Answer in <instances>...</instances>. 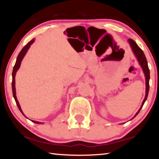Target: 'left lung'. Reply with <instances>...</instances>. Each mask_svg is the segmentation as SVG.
Returning <instances> with one entry per match:
<instances>
[{
  "label": "left lung",
  "mask_w": 159,
  "mask_h": 159,
  "mask_svg": "<svg viewBox=\"0 0 159 159\" xmlns=\"http://www.w3.org/2000/svg\"><path fill=\"white\" fill-rule=\"evenodd\" d=\"M128 42H129V43H130V45L132 48V50H133V51L134 55H135V57H137V59H138L139 64H140V66H142V70H143L144 76H145V79H146V95H145V98L144 99L143 102H142V104L140 109H139V111L136 113L135 115H134V116L133 118H134L137 115L139 114V112L140 111V110L142 108V107H143L145 101L147 100L148 93H149V90L150 72H149V67H148L147 59H146V57H145L143 51L142 50L141 48L138 46V44H137L133 39H128Z\"/></svg>",
  "instance_id": "obj_1"
}]
</instances>
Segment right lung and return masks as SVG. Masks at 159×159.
<instances>
[{"instance_id": "add662e5", "label": "right lung", "mask_w": 159, "mask_h": 159, "mask_svg": "<svg viewBox=\"0 0 159 159\" xmlns=\"http://www.w3.org/2000/svg\"><path fill=\"white\" fill-rule=\"evenodd\" d=\"M34 42V39H32L31 41H29L27 44H26L25 47H24L20 51V52L19 53V55L17 57V60H16V63L15 64L14 67H13V71H12V94H13V97H14L15 98V100L16 102V104H17V105L19 109H20V111L21 112V114H22L24 116H25V115L24 114V113L21 111V109L20 107V104H19V102L17 99V97H16V91H15V75L16 73H17V70L19 69L20 66V64L21 61H22L24 57H25V55H26V52H27V50H29V48H30L31 45ZM26 117V116H25ZM33 123H37V124H39V123H41V122H39V121H35V120H31Z\"/></svg>"}]
</instances>
